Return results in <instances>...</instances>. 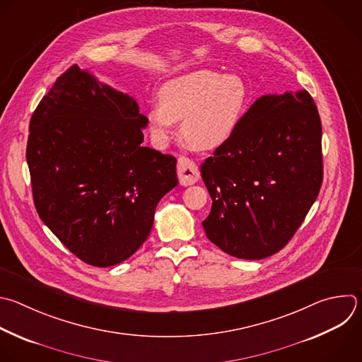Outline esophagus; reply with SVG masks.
<instances>
[{"label":"esophagus","mask_w":362,"mask_h":362,"mask_svg":"<svg viewBox=\"0 0 362 362\" xmlns=\"http://www.w3.org/2000/svg\"><path fill=\"white\" fill-rule=\"evenodd\" d=\"M177 176H179L180 185L190 186L200 179V172L192 159L182 156L177 160Z\"/></svg>","instance_id":"1"}]
</instances>
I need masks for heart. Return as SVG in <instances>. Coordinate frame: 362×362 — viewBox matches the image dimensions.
<instances>
[{
	"instance_id": "obj_1",
	"label": "heart",
	"mask_w": 362,
	"mask_h": 362,
	"mask_svg": "<svg viewBox=\"0 0 362 362\" xmlns=\"http://www.w3.org/2000/svg\"><path fill=\"white\" fill-rule=\"evenodd\" d=\"M160 103L148 110L153 142L165 146L182 121V136L199 151L223 146L237 131L249 109L247 82L235 74L196 69L168 81L159 92Z\"/></svg>"
}]
</instances>
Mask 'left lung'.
<instances>
[{"mask_svg":"<svg viewBox=\"0 0 362 362\" xmlns=\"http://www.w3.org/2000/svg\"><path fill=\"white\" fill-rule=\"evenodd\" d=\"M321 135L307 90L259 98L200 168L213 200L202 223L210 242L245 260L280 252L320 193Z\"/></svg>","mask_w":362,"mask_h":362,"instance_id":"1","label":"left lung"}]
</instances>
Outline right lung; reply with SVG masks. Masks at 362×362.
Masks as SVG:
<instances>
[{"mask_svg": "<svg viewBox=\"0 0 362 362\" xmlns=\"http://www.w3.org/2000/svg\"><path fill=\"white\" fill-rule=\"evenodd\" d=\"M136 100L72 65L30 122L27 162L41 220L83 263L109 267L148 238L176 158L144 146Z\"/></svg>", "mask_w": 362, "mask_h": 362, "instance_id": "obj_1", "label": "right lung"}]
</instances>
